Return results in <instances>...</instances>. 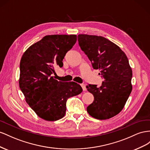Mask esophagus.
<instances>
[{"mask_svg":"<svg viewBox=\"0 0 150 150\" xmlns=\"http://www.w3.org/2000/svg\"><path fill=\"white\" fill-rule=\"evenodd\" d=\"M80 85H81V87H82V89H83V91H85L87 90V88H86V87H85V84H83V83H81L80 84Z\"/></svg>","mask_w":150,"mask_h":150,"instance_id":"obj_1","label":"esophagus"}]
</instances>
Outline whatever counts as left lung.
Here are the masks:
<instances>
[{
	"label": "left lung",
	"instance_id": "1",
	"mask_svg": "<svg viewBox=\"0 0 150 150\" xmlns=\"http://www.w3.org/2000/svg\"><path fill=\"white\" fill-rule=\"evenodd\" d=\"M79 44L91 62L99 69L104 79L100 87L88 84L86 88L94 100L87 110L92 117L108 119L121 112L132 91V70L126 54L118 46L102 36L79 35Z\"/></svg>",
	"mask_w": 150,
	"mask_h": 150
}]
</instances>
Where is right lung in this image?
I'll return each mask as SVG.
<instances>
[{
    "label": "right lung",
    "mask_w": 150,
    "mask_h": 150,
    "mask_svg": "<svg viewBox=\"0 0 150 150\" xmlns=\"http://www.w3.org/2000/svg\"><path fill=\"white\" fill-rule=\"evenodd\" d=\"M76 41L74 35L46 36L30 46L21 58L20 89L28 105L45 120L63 117L68 98L82 92L79 84L58 82L52 76L54 67H63L64 57Z\"/></svg>",
    "instance_id": "right-lung-1"
}]
</instances>
